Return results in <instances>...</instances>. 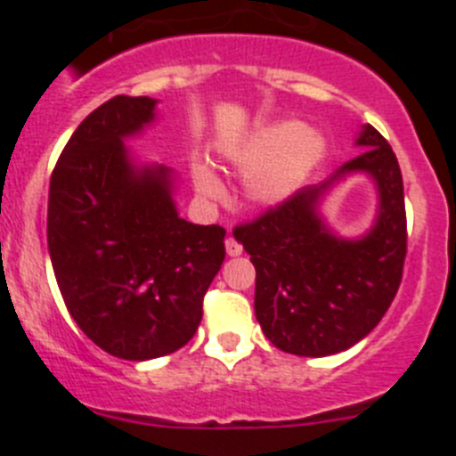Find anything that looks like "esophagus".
<instances>
[{
    "instance_id": "34e87169",
    "label": "esophagus",
    "mask_w": 456,
    "mask_h": 456,
    "mask_svg": "<svg viewBox=\"0 0 456 456\" xmlns=\"http://www.w3.org/2000/svg\"><path fill=\"white\" fill-rule=\"evenodd\" d=\"M225 251H228V256H240L241 244L235 240V237L228 235V240H225Z\"/></svg>"
}]
</instances>
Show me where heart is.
<instances>
[{"mask_svg":"<svg viewBox=\"0 0 456 456\" xmlns=\"http://www.w3.org/2000/svg\"><path fill=\"white\" fill-rule=\"evenodd\" d=\"M324 155V139L315 132H308L301 123H276L257 132L247 146L235 155V164L244 175H256L251 183V193L263 203H278L288 199L299 187ZM196 187L205 196H221L219 180L199 167Z\"/></svg>","mask_w":456,"mask_h":456,"instance_id":"b5f03b06","label":"heart"}]
</instances>
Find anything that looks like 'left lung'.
<instances>
[{
    "label": "left lung",
    "instance_id": "8db88e82",
    "mask_svg": "<svg viewBox=\"0 0 456 456\" xmlns=\"http://www.w3.org/2000/svg\"><path fill=\"white\" fill-rule=\"evenodd\" d=\"M361 155L331 180L297 189L260 216L235 225L256 267V317L273 347L297 356H329L363 340L400 289L406 257L402 171L388 141L365 125ZM370 172L379 189V216L363 240H338L316 216L333 179Z\"/></svg>",
    "mask_w": 456,
    "mask_h": 456
}]
</instances>
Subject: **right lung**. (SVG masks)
<instances>
[{
  "label": "right lung",
  "instance_id": "obj_1",
  "mask_svg": "<svg viewBox=\"0 0 456 456\" xmlns=\"http://www.w3.org/2000/svg\"><path fill=\"white\" fill-rule=\"evenodd\" d=\"M152 118L146 95L107 100L72 132L50 180L47 247L68 313L125 361L191 340L225 257V228L178 216L171 171L130 162L123 139Z\"/></svg>",
  "mask_w": 456,
  "mask_h": 456
}]
</instances>
